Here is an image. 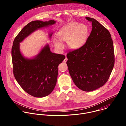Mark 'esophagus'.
<instances>
[{"label":"esophagus","instance_id":"1","mask_svg":"<svg viewBox=\"0 0 126 126\" xmlns=\"http://www.w3.org/2000/svg\"><path fill=\"white\" fill-rule=\"evenodd\" d=\"M68 60V59L67 58V57H66L65 59H64V61H63V62H67V61Z\"/></svg>","mask_w":126,"mask_h":126}]
</instances>
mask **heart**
I'll use <instances>...</instances> for the list:
<instances>
[{"label": "heart", "mask_w": 126, "mask_h": 126, "mask_svg": "<svg viewBox=\"0 0 126 126\" xmlns=\"http://www.w3.org/2000/svg\"><path fill=\"white\" fill-rule=\"evenodd\" d=\"M88 32V29L86 25L72 22L63 26L58 32L57 36L60 41H67L70 48L76 49L85 43ZM54 42L58 48H62L63 44L60 41L55 39Z\"/></svg>", "instance_id": "b5f03b06"}]
</instances>
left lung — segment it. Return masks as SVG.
Masks as SVG:
<instances>
[{
	"label": "left lung",
	"instance_id": "obj_1",
	"mask_svg": "<svg viewBox=\"0 0 126 126\" xmlns=\"http://www.w3.org/2000/svg\"><path fill=\"white\" fill-rule=\"evenodd\" d=\"M86 19L92 23V29L86 43L69 51L66 63L75 84L82 91L95 90L105 84L115 63L114 45L107 29L96 19Z\"/></svg>",
	"mask_w": 126,
	"mask_h": 126
}]
</instances>
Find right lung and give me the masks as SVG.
Masks as SVG:
<instances>
[{
	"label": "right lung",
	"mask_w": 126,
	"mask_h": 126,
	"mask_svg": "<svg viewBox=\"0 0 126 126\" xmlns=\"http://www.w3.org/2000/svg\"><path fill=\"white\" fill-rule=\"evenodd\" d=\"M55 22L54 20L31 21L23 27L13 43L11 55L14 77L24 91L35 97H44L53 91L57 82L58 65L65 56L51 52L47 44L35 58L27 59L21 54L19 43L34 31ZM49 35L51 37L52 34Z\"/></svg>",
	"instance_id": "obj_1"
}]
</instances>
